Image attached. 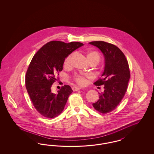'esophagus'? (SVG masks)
Wrapping results in <instances>:
<instances>
[{
  "instance_id": "34e87169",
  "label": "esophagus",
  "mask_w": 154,
  "mask_h": 154,
  "mask_svg": "<svg viewBox=\"0 0 154 154\" xmlns=\"http://www.w3.org/2000/svg\"><path fill=\"white\" fill-rule=\"evenodd\" d=\"M80 88L76 87H72V89H73V91H77L80 90Z\"/></svg>"
}]
</instances>
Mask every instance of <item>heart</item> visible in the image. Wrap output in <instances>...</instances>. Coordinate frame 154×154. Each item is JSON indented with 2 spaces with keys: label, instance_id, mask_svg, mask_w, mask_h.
<instances>
[{
  "label": "heart",
  "instance_id": "1",
  "mask_svg": "<svg viewBox=\"0 0 154 154\" xmlns=\"http://www.w3.org/2000/svg\"><path fill=\"white\" fill-rule=\"evenodd\" d=\"M73 54L68 55L65 59L63 62V67L65 69H69L71 66V61L73 57ZM86 58L88 62L91 61H96L98 63L100 60V55L99 54L95 51H89L85 54ZM92 76L91 74H77L73 76V80L74 82L79 86L84 87L87 84L88 80L91 79Z\"/></svg>",
  "mask_w": 154,
  "mask_h": 154
}]
</instances>
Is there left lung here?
<instances>
[{
  "label": "left lung",
  "instance_id": "left-lung-1",
  "mask_svg": "<svg viewBox=\"0 0 154 154\" xmlns=\"http://www.w3.org/2000/svg\"><path fill=\"white\" fill-rule=\"evenodd\" d=\"M97 47L105 58L104 72L94 84L104 85V92L99 93V99L92 104L96 110L107 114L114 110L124 98L131 77L129 64L125 55L114 44L103 41L90 42Z\"/></svg>",
  "mask_w": 154,
  "mask_h": 154
}]
</instances>
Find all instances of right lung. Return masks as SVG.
<instances>
[{
	"mask_svg": "<svg viewBox=\"0 0 154 154\" xmlns=\"http://www.w3.org/2000/svg\"><path fill=\"white\" fill-rule=\"evenodd\" d=\"M83 45L80 42L51 41L32 59L26 73L25 86L34 107L44 117H56L64 109L73 90L65 85L56 95L51 92L52 85L62 70L65 58Z\"/></svg>",
	"mask_w": 154,
	"mask_h": 154,
	"instance_id": "1",
	"label": "right lung"
}]
</instances>
